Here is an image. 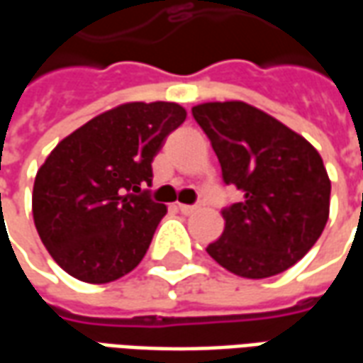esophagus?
I'll use <instances>...</instances> for the list:
<instances>
[{"instance_id": "obj_1", "label": "esophagus", "mask_w": 363, "mask_h": 363, "mask_svg": "<svg viewBox=\"0 0 363 363\" xmlns=\"http://www.w3.org/2000/svg\"><path fill=\"white\" fill-rule=\"evenodd\" d=\"M179 210H181V213H184V216H190V213H196L198 212V206H189V204H179L177 206Z\"/></svg>"}]
</instances>
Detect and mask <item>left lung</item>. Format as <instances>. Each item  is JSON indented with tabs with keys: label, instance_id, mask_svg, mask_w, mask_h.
I'll list each match as a JSON object with an SVG mask.
<instances>
[{
	"label": "left lung",
	"instance_id": "1",
	"mask_svg": "<svg viewBox=\"0 0 363 363\" xmlns=\"http://www.w3.org/2000/svg\"><path fill=\"white\" fill-rule=\"evenodd\" d=\"M192 116L220 159L223 182L243 194L221 210L225 228L208 255L252 280L294 267L328 220L330 181L319 151L243 101L196 104Z\"/></svg>",
	"mask_w": 363,
	"mask_h": 363
}]
</instances>
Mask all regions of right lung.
Listing matches in <instances>:
<instances>
[{"label":"right lung","instance_id":"obj_1","mask_svg":"<svg viewBox=\"0 0 363 363\" xmlns=\"http://www.w3.org/2000/svg\"><path fill=\"white\" fill-rule=\"evenodd\" d=\"M186 118L177 103H126L64 138L38 169L33 218L40 241L69 276L106 284L150 249L165 204L150 198L151 161Z\"/></svg>","mask_w":363,"mask_h":363}]
</instances>
